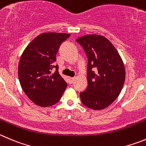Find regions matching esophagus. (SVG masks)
<instances>
[{"label": "esophagus", "instance_id": "1", "mask_svg": "<svg viewBox=\"0 0 146 146\" xmlns=\"http://www.w3.org/2000/svg\"><path fill=\"white\" fill-rule=\"evenodd\" d=\"M68 80H69V84H72L73 83L75 80V78H71V77H69L68 78Z\"/></svg>", "mask_w": 146, "mask_h": 146}]
</instances>
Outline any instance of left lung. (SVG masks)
Here are the masks:
<instances>
[{
	"mask_svg": "<svg viewBox=\"0 0 146 146\" xmlns=\"http://www.w3.org/2000/svg\"><path fill=\"white\" fill-rule=\"evenodd\" d=\"M87 58L88 86L80 93L83 104L101 110L119 95L125 80V70L119 53L103 36L88 35L78 38Z\"/></svg>",
	"mask_w": 146,
	"mask_h": 146,
	"instance_id": "8db88e82",
	"label": "left lung"
}]
</instances>
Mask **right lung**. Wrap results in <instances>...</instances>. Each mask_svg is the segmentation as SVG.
Listing matches in <instances>:
<instances>
[{
  "label": "right lung",
  "mask_w": 146,
  "mask_h": 146,
  "mask_svg": "<svg viewBox=\"0 0 146 146\" xmlns=\"http://www.w3.org/2000/svg\"><path fill=\"white\" fill-rule=\"evenodd\" d=\"M70 35L49 32L39 35L21 54L18 74L23 91L39 107H50L59 102L67 87L54 65L60 44Z\"/></svg>",
  "instance_id": "right-lung-1"
}]
</instances>
